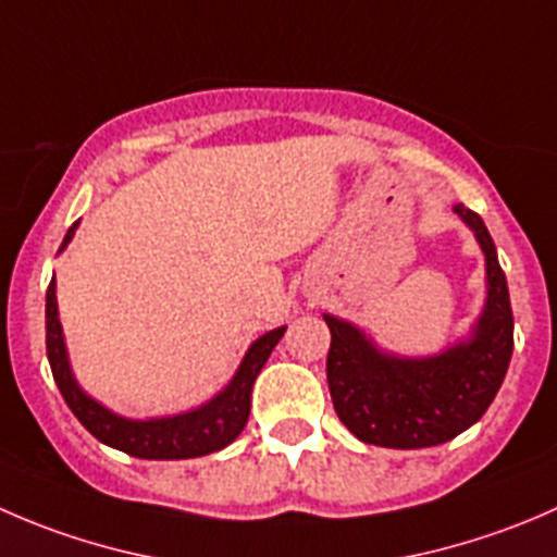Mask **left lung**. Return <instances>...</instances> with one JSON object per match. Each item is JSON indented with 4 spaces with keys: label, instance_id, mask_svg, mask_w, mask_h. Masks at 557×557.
Masks as SVG:
<instances>
[{
    "label": "left lung",
    "instance_id": "1",
    "mask_svg": "<svg viewBox=\"0 0 557 557\" xmlns=\"http://www.w3.org/2000/svg\"><path fill=\"white\" fill-rule=\"evenodd\" d=\"M455 212L476 234L487 261V301L468 343L405 359L383 354L354 323L323 315L332 332L326 377L334 410L364 444L424 449L457 438L482 419L509 370L515 318L493 236L476 212L462 203Z\"/></svg>",
    "mask_w": 557,
    "mask_h": 557
}]
</instances>
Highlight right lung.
<instances>
[{
	"instance_id": "right-lung-1",
	"label": "right lung",
	"mask_w": 557,
	"mask_h": 557,
	"mask_svg": "<svg viewBox=\"0 0 557 557\" xmlns=\"http://www.w3.org/2000/svg\"><path fill=\"white\" fill-rule=\"evenodd\" d=\"M75 228H78V223L70 225L59 252L73 239ZM283 334L285 326H280L258 337L242 359L234 381L218 397L203 403L201 408L176 416H160V419H124V416L102 408L97 399H91L75 383L67 361V348H64L62 323H59L57 283L51 280L46 290V350L53 381H57L64 403L100 444L113 446V449L138 457V460H190V457H203L225 449L231 441L239 438L247 424V416H250L252 383H256L258 372L263 370Z\"/></svg>"
}]
</instances>
